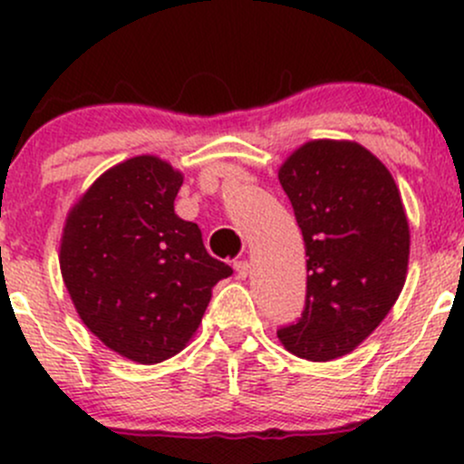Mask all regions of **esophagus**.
Masks as SVG:
<instances>
[{
    "instance_id": "1",
    "label": "esophagus",
    "mask_w": 464,
    "mask_h": 464,
    "mask_svg": "<svg viewBox=\"0 0 464 464\" xmlns=\"http://www.w3.org/2000/svg\"><path fill=\"white\" fill-rule=\"evenodd\" d=\"M233 269H236L237 278L245 280L246 276H249V262H246V260H237V262H233Z\"/></svg>"
}]
</instances>
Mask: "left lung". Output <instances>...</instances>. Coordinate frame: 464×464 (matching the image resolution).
I'll use <instances>...</instances> for the list:
<instances>
[{
    "mask_svg": "<svg viewBox=\"0 0 464 464\" xmlns=\"http://www.w3.org/2000/svg\"><path fill=\"white\" fill-rule=\"evenodd\" d=\"M307 256L301 319L278 330L296 357L353 353L395 305L409 269V219L388 168L363 145L319 139L280 166Z\"/></svg>",
    "mask_w": 464,
    "mask_h": 464,
    "instance_id": "1",
    "label": "left lung"
}]
</instances>
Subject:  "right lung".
Instances as JSON below:
<instances>
[{
    "instance_id": "obj_1",
    "label": "right lung",
    "mask_w": 464,
    "mask_h": 464,
    "mask_svg": "<svg viewBox=\"0 0 464 464\" xmlns=\"http://www.w3.org/2000/svg\"><path fill=\"white\" fill-rule=\"evenodd\" d=\"M184 175L152 154L102 172L69 210L60 271L82 323L121 357L159 363L186 348L233 269L175 213Z\"/></svg>"
}]
</instances>
